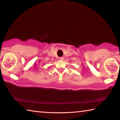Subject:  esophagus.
I'll use <instances>...</instances> for the list:
<instances>
[{
	"label": "esophagus",
	"mask_w": 120,
	"mask_h": 120,
	"mask_svg": "<svg viewBox=\"0 0 120 120\" xmlns=\"http://www.w3.org/2000/svg\"><path fill=\"white\" fill-rule=\"evenodd\" d=\"M59 59H60V60H64V57H60Z\"/></svg>",
	"instance_id": "obj_1"
}]
</instances>
